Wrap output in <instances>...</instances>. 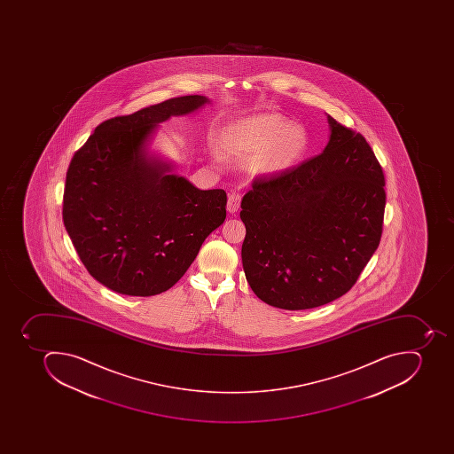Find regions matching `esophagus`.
Instances as JSON below:
<instances>
[{
	"label": "esophagus",
	"instance_id": "obj_1",
	"mask_svg": "<svg viewBox=\"0 0 454 454\" xmlns=\"http://www.w3.org/2000/svg\"><path fill=\"white\" fill-rule=\"evenodd\" d=\"M239 203H241V194H230L229 201H227V210H229L230 213H236L239 208Z\"/></svg>",
	"mask_w": 454,
	"mask_h": 454
}]
</instances>
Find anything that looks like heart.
Wrapping results in <instances>:
<instances>
[{
  "label": "heart",
  "instance_id": "1",
  "mask_svg": "<svg viewBox=\"0 0 454 454\" xmlns=\"http://www.w3.org/2000/svg\"><path fill=\"white\" fill-rule=\"evenodd\" d=\"M225 143L231 152L258 157V168L268 173L284 172L304 158L308 137L304 129L293 126L275 114H254L227 130Z\"/></svg>",
  "mask_w": 454,
  "mask_h": 454
}]
</instances>
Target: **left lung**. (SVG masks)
Returning <instances> with one entry per match:
<instances>
[{
    "label": "left lung",
    "instance_id": "8db88e82",
    "mask_svg": "<svg viewBox=\"0 0 454 454\" xmlns=\"http://www.w3.org/2000/svg\"><path fill=\"white\" fill-rule=\"evenodd\" d=\"M328 121L321 154L254 180L241 201L247 281L265 304L288 311L347 294L382 237V166L361 133Z\"/></svg>",
    "mask_w": 454,
    "mask_h": 454
}]
</instances>
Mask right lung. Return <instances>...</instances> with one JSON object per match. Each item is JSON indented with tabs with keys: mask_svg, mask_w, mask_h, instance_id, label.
Here are the masks:
<instances>
[{
	"mask_svg": "<svg viewBox=\"0 0 454 454\" xmlns=\"http://www.w3.org/2000/svg\"><path fill=\"white\" fill-rule=\"evenodd\" d=\"M207 102L173 98L107 119L72 158L65 229L88 272L114 293L150 296L172 288L224 223V190H199L146 152L159 123Z\"/></svg>",
	"mask_w": 454,
	"mask_h": 454,
	"instance_id": "obj_1",
	"label": "right lung"
}]
</instances>
